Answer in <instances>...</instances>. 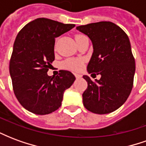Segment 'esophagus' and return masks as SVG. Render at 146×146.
Wrapping results in <instances>:
<instances>
[{
	"label": "esophagus",
	"instance_id": "esophagus-1",
	"mask_svg": "<svg viewBox=\"0 0 146 146\" xmlns=\"http://www.w3.org/2000/svg\"><path fill=\"white\" fill-rule=\"evenodd\" d=\"M75 76H76L77 79H80L82 77V75L81 74H79V73H75Z\"/></svg>",
	"mask_w": 146,
	"mask_h": 146
}]
</instances>
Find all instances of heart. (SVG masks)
I'll return each instance as SVG.
<instances>
[{
	"label": "heart",
	"instance_id": "1",
	"mask_svg": "<svg viewBox=\"0 0 146 146\" xmlns=\"http://www.w3.org/2000/svg\"><path fill=\"white\" fill-rule=\"evenodd\" d=\"M84 35L78 34L75 36L76 40L77 39L82 37ZM84 66V61L81 58H69L63 62V66L69 70H74V71H79L83 68Z\"/></svg>",
	"mask_w": 146,
	"mask_h": 146
}]
</instances>
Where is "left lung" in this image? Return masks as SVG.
I'll return each instance as SVG.
<instances>
[{"mask_svg": "<svg viewBox=\"0 0 146 146\" xmlns=\"http://www.w3.org/2000/svg\"><path fill=\"white\" fill-rule=\"evenodd\" d=\"M76 30L88 36L93 44L88 72L101 75L95 81L83 76L88 82L82 95L84 106L96 114L112 113L125 102L133 88L135 61L128 36L111 22L79 26Z\"/></svg>", "mask_w": 146, "mask_h": 146, "instance_id": "obj_1", "label": "left lung"}]
</instances>
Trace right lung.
Instances as JSON below:
<instances>
[{"label":"right lung","mask_w":146,"mask_h":146,"mask_svg":"<svg viewBox=\"0 0 146 146\" xmlns=\"http://www.w3.org/2000/svg\"><path fill=\"white\" fill-rule=\"evenodd\" d=\"M74 27V24L39 18L18 33L9 72L15 97L31 113L46 115L57 110L62 105L64 92L76 79L67 70H60L56 76L47 73L54 60V39Z\"/></svg>","instance_id":"right-lung-1"}]
</instances>
